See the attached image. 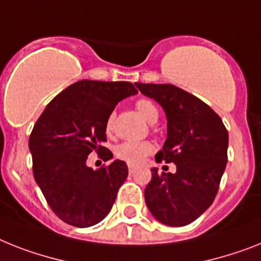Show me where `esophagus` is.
Listing matches in <instances>:
<instances>
[{"label":"esophagus","instance_id":"obj_1","mask_svg":"<svg viewBox=\"0 0 261 261\" xmlns=\"http://www.w3.org/2000/svg\"><path fill=\"white\" fill-rule=\"evenodd\" d=\"M128 171H129V173L133 174L136 171H137V168L133 167V165H128Z\"/></svg>","mask_w":261,"mask_h":261}]
</instances>
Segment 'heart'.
I'll return each instance as SVG.
<instances>
[{"label":"heart","instance_id":"obj_1","mask_svg":"<svg viewBox=\"0 0 261 261\" xmlns=\"http://www.w3.org/2000/svg\"><path fill=\"white\" fill-rule=\"evenodd\" d=\"M136 109L143 116L144 120L150 124H154L159 118V109L153 104V101L148 100V98H140L136 101ZM113 121H115V113H111L105 121V132L108 135H111L113 130ZM150 152H152V145L149 143H144V141H124V143L118 144L115 149L117 159L125 161L130 165L140 164L145 159L146 154Z\"/></svg>","mask_w":261,"mask_h":261}]
</instances>
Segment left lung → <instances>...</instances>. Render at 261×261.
Returning a JSON list of instances; mask_svg holds the SVG:
<instances>
[{
    "label": "left lung",
    "mask_w": 261,
    "mask_h": 261,
    "mask_svg": "<svg viewBox=\"0 0 261 261\" xmlns=\"http://www.w3.org/2000/svg\"><path fill=\"white\" fill-rule=\"evenodd\" d=\"M136 87L163 107L168 133L156 161L173 163L174 173L152 168L145 203L154 219L171 227H182L203 215L219 191L227 165L228 132L220 116L193 94L171 84Z\"/></svg>",
    "instance_id": "8db88e82"
}]
</instances>
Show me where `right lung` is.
I'll return each instance as SVG.
<instances>
[{"mask_svg":"<svg viewBox=\"0 0 261 261\" xmlns=\"http://www.w3.org/2000/svg\"><path fill=\"white\" fill-rule=\"evenodd\" d=\"M136 93L128 81L81 80L57 94L34 124L29 137L34 180L66 224L92 227L111 212L128 167L115 160L93 171L87 159L93 150L104 161L113 157L102 146L105 121L120 101Z\"/></svg>","mask_w":261,"mask_h":261,"instance_id":"obj_1","label":"right lung"}]
</instances>
